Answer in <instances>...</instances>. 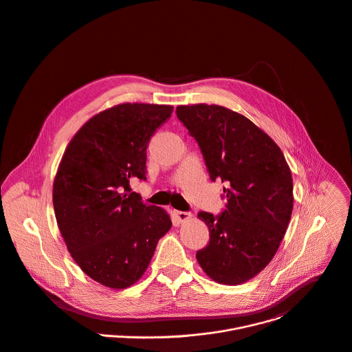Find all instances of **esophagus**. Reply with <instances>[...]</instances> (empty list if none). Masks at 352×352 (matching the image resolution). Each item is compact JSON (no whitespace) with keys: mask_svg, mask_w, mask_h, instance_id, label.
I'll return each mask as SVG.
<instances>
[{"mask_svg":"<svg viewBox=\"0 0 352 352\" xmlns=\"http://www.w3.org/2000/svg\"><path fill=\"white\" fill-rule=\"evenodd\" d=\"M174 216L178 223H184L192 217L190 212L174 211Z\"/></svg>","mask_w":352,"mask_h":352,"instance_id":"esophagus-1","label":"esophagus"}]
</instances>
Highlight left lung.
Here are the masks:
<instances>
[{
	"mask_svg": "<svg viewBox=\"0 0 352 352\" xmlns=\"http://www.w3.org/2000/svg\"><path fill=\"white\" fill-rule=\"evenodd\" d=\"M177 117L197 141L211 181L221 179L226 210L199 212L210 230L196 258L212 280L236 285L274 258L292 213V177L285 157L250 120L216 104L178 106Z\"/></svg>",
	"mask_w": 352,
	"mask_h": 352,
	"instance_id": "obj_1",
	"label": "left lung"
}]
</instances>
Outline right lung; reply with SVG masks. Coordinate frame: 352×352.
I'll return each instance as SVG.
<instances>
[{
	"instance_id": "obj_1",
	"label": "right lung",
	"mask_w": 352,
	"mask_h": 352,
	"mask_svg": "<svg viewBox=\"0 0 352 352\" xmlns=\"http://www.w3.org/2000/svg\"><path fill=\"white\" fill-rule=\"evenodd\" d=\"M173 109L145 103L107 109L81 126L60 163L53 185L58 228L81 271L106 287L139 280L171 228L167 212L144 204L129 182L146 179L148 142Z\"/></svg>"
}]
</instances>
